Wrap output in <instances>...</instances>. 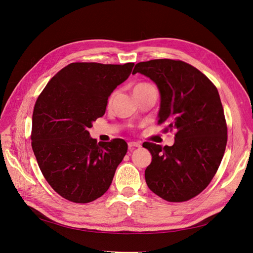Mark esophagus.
<instances>
[{"label": "esophagus", "mask_w": 253, "mask_h": 253, "mask_svg": "<svg viewBox=\"0 0 253 253\" xmlns=\"http://www.w3.org/2000/svg\"><path fill=\"white\" fill-rule=\"evenodd\" d=\"M127 144H128V150H133L135 148L141 147V144L139 142H135V141H129Z\"/></svg>", "instance_id": "1"}]
</instances>
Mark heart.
<instances>
[{"label": "heart", "instance_id": "heart-1", "mask_svg": "<svg viewBox=\"0 0 253 253\" xmlns=\"http://www.w3.org/2000/svg\"><path fill=\"white\" fill-rule=\"evenodd\" d=\"M149 85H151V84H149V83H138V84H136V85L134 86V88H133V91H135V90H137V89L143 88V87H147V86H149ZM111 101H112V97L110 98L109 103H111Z\"/></svg>", "mask_w": 253, "mask_h": 253}]
</instances>
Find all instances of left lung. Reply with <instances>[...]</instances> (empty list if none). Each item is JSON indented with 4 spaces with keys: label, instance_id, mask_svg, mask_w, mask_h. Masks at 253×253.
<instances>
[{
    "label": "left lung",
    "instance_id": "obj_1",
    "mask_svg": "<svg viewBox=\"0 0 253 253\" xmlns=\"http://www.w3.org/2000/svg\"><path fill=\"white\" fill-rule=\"evenodd\" d=\"M154 82L160 94L158 124L176 129L172 147L145 142L152 154L145 169L147 185L165 201L191 200L207 188L223 159L227 125L217 88L183 61L150 60L135 65Z\"/></svg>",
    "mask_w": 253,
    "mask_h": 253
}]
</instances>
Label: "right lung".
<instances>
[{"label":"right lung","mask_w":253,"mask_h":253,"mask_svg":"<svg viewBox=\"0 0 253 253\" xmlns=\"http://www.w3.org/2000/svg\"><path fill=\"white\" fill-rule=\"evenodd\" d=\"M133 66L71 63L53 76L37 99L33 151L45 179L67 201L86 204L102 196L126 154L124 139L97 143L88 128L103 116L109 97Z\"/></svg>","instance_id":"right-lung-1"}]
</instances>
